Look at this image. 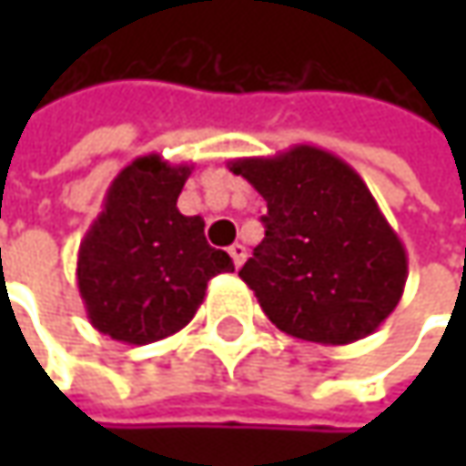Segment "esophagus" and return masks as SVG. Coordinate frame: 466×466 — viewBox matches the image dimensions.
<instances>
[{
    "label": "esophagus",
    "instance_id": "esophagus-1",
    "mask_svg": "<svg viewBox=\"0 0 466 466\" xmlns=\"http://www.w3.org/2000/svg\"><path fill=\"white\" fill-rule=\"evenodd\" d=\"M228 254H230V259H233L236 267H241L243 261H246V246H241V243H233V246L228 248Z\"/></svg>",
    "mask_w": 466,
    "mask_h": 466
}]
</instances>
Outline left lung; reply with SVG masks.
<instances>
[{
	"label": "left lung",
	"instance_id": "8db88e82",
	"mask_svg": "<svg viewBox=\"0 0 466 466\" xmlns=\"http://www.w3.org/2000/svg\"><path fill=\"white\" fill-rule=\"evenodd\" d=\"M267 202L264 238L238 278L279 331L350 345L379 329L407 282V251L360 173L313 145L236 157Z\"/></svg>",
	"mask_w": 466,
	"mask_h": 466
}]
</instances>
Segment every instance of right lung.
Listing matches in <instances>:
<instances>
[{
	"label": "right lung",
	"instance_id": "obj_1",
	"mask_svg": "<svg viewBox=\"0 0 466 466\" xmlns=\"http://www.w3.org/2000/svg\"><path fill=\"white\" fill-rule=\"evenodd\" d=\"M191 166L160 155L118 170L77 251V288L90 324L127 345L181 331L205 300L207 282L233 259L205 238V220L178 212Z\"/></svg>",
	"mask_w": 466,
	"mask_h": 466
}]
</instances>
